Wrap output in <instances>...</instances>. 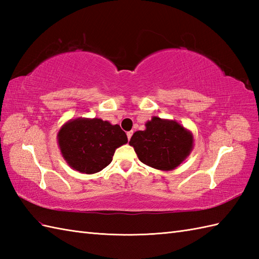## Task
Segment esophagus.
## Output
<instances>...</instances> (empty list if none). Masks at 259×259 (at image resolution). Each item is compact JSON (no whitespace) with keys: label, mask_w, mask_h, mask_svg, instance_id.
I'll return each mask as SVG.
<instances>
[{"label":"esophagus","mask_w":259,"mask_h":259,"mask_svg":"<svg viewBox=\"0 0 259 259\" xmlns=\"http://www.w3.org/2000/svg\"><path fill=\"white\" fill-rule=\"evenodd\" d=\"M133 134H134V131H128V133H126V137H128V140L131 139V137H133Z\"/></svg>","instance_id":"esophagus-1"}]
</instances>
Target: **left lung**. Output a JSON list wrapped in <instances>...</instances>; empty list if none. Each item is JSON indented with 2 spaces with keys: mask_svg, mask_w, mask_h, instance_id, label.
<instances>
[{
  "mask_svg": "<svg viewBox=\"0 0 259 259\" xmlns=\"http://www.w3.org/2000/svg\"><path fill=\"white\" fill-rule=\"evenodd\" d=\"M192 135L172 120L153 117L146 130L137 131L129 145L135 148L139 160L160 170L177 168L192 149Z\"/></svg>",
  "mask_w": 259,
  "mask_h": 259,
  "instance_id": "1",
  "label": "left lung"
}]
</instances>
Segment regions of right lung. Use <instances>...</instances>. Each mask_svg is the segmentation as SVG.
I'll return each mask as SVG.
<instances>
[{
  "instance_id": "add662e5",
  "label": "right lung",
  "mask_w": 259,
  "mask_h": 259,
  "mask_svg": "<svg viewBox=\"0 0 259 259\" xmlns=\"http://www.w3.org/2000/svg\"><path fill=\"white\" fill-rule=\"evenodd\" d=\"M60 150L70 167L82 174H96L112 161L118 147L128 142L118 124L101 119H75L58 134Z\"/></svg>"
}]
</instances>
